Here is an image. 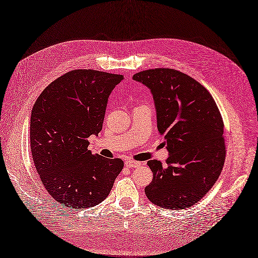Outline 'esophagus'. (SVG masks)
<instances>
[{"mask_svg": "<svg viewBox=\"0 0 258 258\" xmlns=\"http://www.w3.org/2000/svg\"><path fill=\"white\" fill-rule=\"evenodd\" d=\"M125 166L128 167V168H136V167L140 166V163H138V161L132 160V159H126L125 160Z\"/></svg>", "mask_w": 258, "mask_h": 258, "instance_id": "1", "label": "esophagus"}]
</instances>
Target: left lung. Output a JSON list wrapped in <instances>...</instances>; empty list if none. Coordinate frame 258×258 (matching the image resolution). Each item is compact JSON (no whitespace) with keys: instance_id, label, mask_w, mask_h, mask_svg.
<instances>
[{"instance_id":"left-lung-1","label":"left lung","mask_w":258,"mask_h":258,"mask_svg":"<svg viewBox=\"0 0 258 258\" xmlns=\"http://www.w3.org/2000/svg\"><path fill=\"white\" fill-rule=\"evenodd\" d=\"M154 100L157 130L169 157L148 161L153 179L145 188L150 202L171 211L195 205L220 175L225 159L223 121L205 87L173 69H150L133 75Z\"/></svg>"}]
</instances>
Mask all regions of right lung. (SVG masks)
<instances>
[{"mask_svg":"<svg viewBox=\"0 0 258 258\" xmlns=\"http://www.w3.org/2000/svg\"><path fill=\"white\" fill-rule=\"evenodd\" d=\"M123 75L73 70L52 82L31 113V150L36 170L55 201L79 211L106 199L123 168L120 158L92 154L112 89Z\"/></svg>","mask_w":258,"mask_h":258,"instance_id":"1","label":"right lung"}]
</instances>
